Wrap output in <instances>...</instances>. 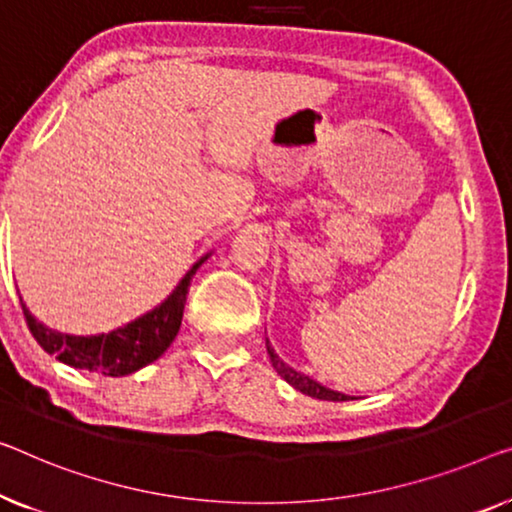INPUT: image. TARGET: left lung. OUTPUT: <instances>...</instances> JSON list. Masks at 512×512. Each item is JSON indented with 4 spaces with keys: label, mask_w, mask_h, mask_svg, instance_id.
Segmentation results:
<instances>
[{
    "label": "left lung",
    "mask_w": 512,
    "mask_h": 512,
    "mask_svg": "<svg viewBox=\"0 0 512 512\" xmlns=\"http://www.w3.org/2000/svg\"><path fill=\"white\" fill-rule=\"evenodd\" d=\"M266 352L271 356V365L276 368L278 375L287 381V384H292L296 391H301L303 395H310V398H317V400H331V402H345L349 400V395L345 393H338V391H331V388H326L322 384H317L315 379L301 375V372H296L289 368L287 363L280 361V356L273 352V347L269 345V340H266Z\"/></svg>",
    "instance_id": "left-lung-1"
}]
</instances>
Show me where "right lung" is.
<instances>
[{"instance_id": "add662e5", "label": "right lung", "mask_w": 512, "mask_h": 512, "mask_svg": "<svg viewBox=\"0 0 512 512\" xmlns=\"http://www.w3.org/2000/svg\"><path fill=\"white\" fill-rule=\"evenodd\" d=\"M202 262L204 259H200V262L186 273V278L179 282L177 289H174L170 299L163 305H158L156 310L147 312V315L135 319V322L126 324L124 329H117L105 335H91V338L61 335L45 329L41 322H36V319L29 315L25 303H22V312H25L27 326L38 345H41L48 354H57L61 363L78 370L98 372V375L105 377H124L144 368V365L154 363L156 358L172 345V340L177 338L190 280H193L195 271L200 269Z\"/></svg>"}]
</instances>
